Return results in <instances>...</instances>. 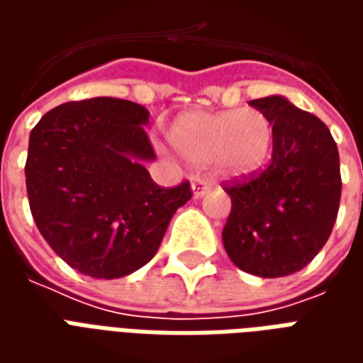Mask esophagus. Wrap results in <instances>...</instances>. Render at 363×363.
Wrapping results in <instances>:
<instances>
[{"label": "esophagus", "mask_w": 363, "mask_h": 363, "mask_svg": "<svg viewBox=\"0 0 363 363\" xmlns=\"http://www.w3.org/2000/svg\"><path fill=\"white\" fill-rule=\"evenodd\" d=\"M190 186H192V194H194V198H202L204 194L210 192V189H212V184L206 181V179H192Z\"/></svg>", "instance_id": "34e87169"}]
</instances>
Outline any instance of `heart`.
Here are the masks:
<instances>
[{
	"label": "heart",
	"instance_id": "1",
	"mask_svg": "<svg viewBox=\"0 0 363 363\" xmlns=\"http://www.w3.org/2000/svg\"><path fill=\"white\" fill-rule=\"evenodd\" d=\"M167 142L190 165L212 163L221 174L249 177L268 161L274 124L257 108L186 111L167 126Z\"/></svg>",
	"mask_w": 363,
	"mask_h": 363
}]
</instances>
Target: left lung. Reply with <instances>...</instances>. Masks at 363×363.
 <instances>
[{
    "mask_svg": "<svg viewBox=\"0 0 363 363\" xmlns=\"http://www.w3.org/2000/svg\"><path fill=\"white\" fill-rule=\"evenodd\" d=\"M249 104L274 124L272 161L225 186L231 213L221 239L237 268L280 278L305 268L327 243L340 204V159L330 130L281 95Z\"/></svg>",
    "mask_w": 363,
    "mask_h": 363,
    "instance_id": "left-lung-1",
    "label": "left lung"
}]
</instances>
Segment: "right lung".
Returning <instances> with one entry per match:
<instances>
[{"instance_id":"obj_1","label":"right lung","mask_w":363,"mask_h":363,"mask_svg":"<svg viewBox=\"0 0 363 363\" xmlns=\"http://www.w3.org/2000/svg\"><path fill=\"white\" fill-rule=\"evenodd\" d=\"M142 104L95 96L46 112L28 138L30 212L60 259L91 278H122L147 264L189 182L161 189Z\"/></svg>"}]
</instances>
